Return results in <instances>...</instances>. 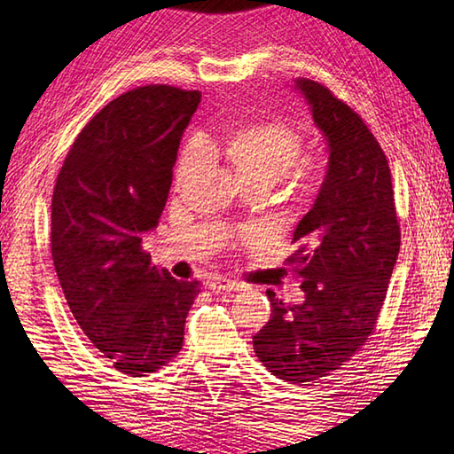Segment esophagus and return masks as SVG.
I'll return each mask as SVG.
<instances>
[{
	"mask_svg": "<svg viewBox=\"0 0 454 454\" xmlns=\"http://www.w3.org/2000/svg\"><path fill=\"white\" fill-rule=\"evenodd\" d=\"M208 288L215 294H220V293L239 291V288H242V285L230 281V278H226V277H216V278H212V281H208Z\"/></svg>",
	"mask_w": 454,
	"mask_h": 454,
	"instance_id": "1",
	"label": "esophagus"
}]
</instances>
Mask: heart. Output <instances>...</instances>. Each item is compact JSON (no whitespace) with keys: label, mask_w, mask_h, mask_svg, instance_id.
Here are the masks:
<instances>
[{"label":"heart","mask_w":454,"mask_h":454,"mask_svg":"<svg viewBox=\"0 0 454 454\" xmlns=\"http://www.w3.org/2000/svg\"><path fill=\"white\" fill-rule=\"evenodd\" d=\"M302 146V134L293 124L285 121H262L242 124L228 132L222 152L246 185H255V183L273 185L291 169L296 179H310L314 171L312 161L298 158ZM200 158V142L197 138L189 140L177 161V185L185 183L195 173Z\"/></svg>","instance_id":"1"}]
</instances>
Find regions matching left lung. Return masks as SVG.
<instances>
[{
  "label": "left lung",
  "instance_id": "left-lung-1",
  "mask_svg": "<svg viewBox=\"0 0 454 454\" xmlns=\"http://www.w3.org/2000/svg\"><path fill=\"white\" fill-rule=\"evenodd\" d=\"M324 134L327 168L312 208L298 222L288 257L302 278V304L269 288L271 320L254 335L269 372L291 384L340 369L369 340L400 252L388 160L363 119L322 83L298 78Z\"/></svg>",
  "mask_w": 454,
  "mask_h": 454
}]
</instances>
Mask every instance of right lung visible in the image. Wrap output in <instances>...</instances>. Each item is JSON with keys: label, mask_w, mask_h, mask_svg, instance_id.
I'll list each match as a JSON object with an SVG mask.
<instances>
[{"label": "right lung", "mask_w": 454, "mask_h": 454, "mask_svg": "<svg viewBox=\"0 0 454 454\" xmlns=\"http://www.w3.org/2000/svg\"><path fill=\"white\" fill-rule=\"evenodd\" d=\"M199 103L200 91L171 85L122 93L85 124L56 179L51 242L66 302L90 341L130 376L181 351L199 294V281H177L142 249Z\"/></svg>", "instance_id": "obj_1"}]
</instances>
